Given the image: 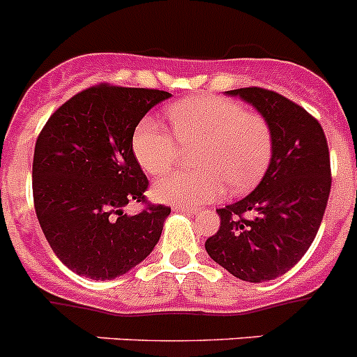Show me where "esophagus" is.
<instances>
[{"label":"esophagus","mask_w":357,"mask_h":357,"mask_svg":"<svg viewBox=\"0 0 357 357\" xmlns=\"http://www.w3.org/2000/svg\"><path fill=\"white\" fill-rule=\"evenodd\" d=\"M173 211L175 212H185V214H196V208L185 207V205H173Z\"/></svg>","instance_id":"esophagus-1"}]
</instances>
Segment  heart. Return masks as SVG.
<instances>
[{"label": "heart", "instance_id": "b5f03b06", "mask_svg": "<svg viewBox=\"0 0 357 357\" xmlns=\"http://www.w3.org/2000/svg\"><path fill=\"white\" fill-rule=\"evenodd\" d=\"M173 132L146 116L132 134V153L143 172L162 175L182 152H192L195 172L172 173L153 185V196L166 204L195 205L218 198L225 185L246 192L266 173L274 149L273 127L266 116L227 97L202 96L168 107Z\"/></svg>", "mask_w": 357, "mask_h": 357}]
</instances>
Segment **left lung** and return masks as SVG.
<instances>
[{
  "label": "left lung",
  "instance_id": "8db88e82",
  "mask_svg": "<svg viewBox=\"0 0 357 357\" xmlns=\"http://www.w3.org/2000/svg\"><path fill=\"white\" fill-rule=\"evenodd\" d=\"M227 93L266 116L274 149L255 191L218 208L221 225L205 250L238 280L261 283L292 269L319 231L331 191L328 139L305 107L276 91L250 86Z\"/></svg>",
  "mask_w": 357,
  "mask_h": 357
}]
</instances>
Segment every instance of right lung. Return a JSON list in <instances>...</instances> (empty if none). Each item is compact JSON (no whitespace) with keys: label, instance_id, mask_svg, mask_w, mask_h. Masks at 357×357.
Masks as SVG:
<instances>
[{"label":"right lung","instance_id":"obj_1","mask_svg":"<svg viewBox=\"0 0 357 357\" xmlns=\"http://www.w3.org/2000/svg\"><path fill=\"white\" fill-rule=\"evenodd\" d=\"M172 93L96 84L61 104L38 134L33 202L49 246L70 271L113 280L145 260L172 208L149 204V178L132 153V134ZM129 201L146 208L123 214Z\"/></svg>","mask_w":357,"mask_h":357}]
</instances>
